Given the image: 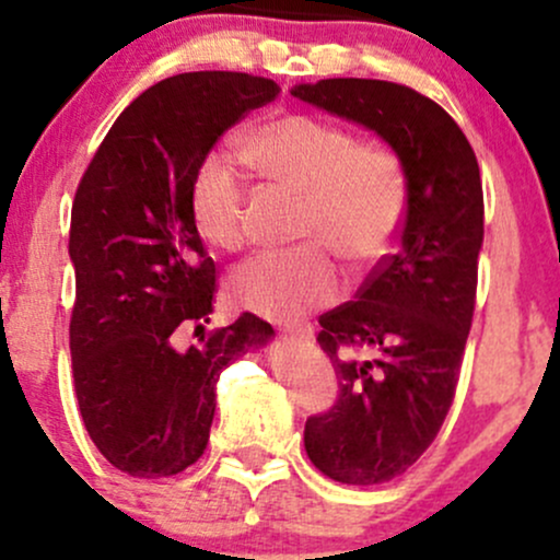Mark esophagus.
I'll return each instance as SVG.
<instances>
[{
    "instance_id": "1",
    "label": "esophagus",
    "mask_w": 560,
    "mask_h": 560,
    "mask_svg": "<svg viewBox=\"0 0 560 560\" xmlns=\"http://www.w3.org/2000/svg\"><path fill=\"white\" fill-rule=\"evenodd\" d=\"M287 334L294 339H302V342H311L313 339V326H287Z\"/></svg>"
}]
</instances>
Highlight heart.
I'll list each match as a JSON object with an SVG mask.
<instances>
[{
  "instance_id": "b5f03b06",
  "label": "heart",
  "mask_w": 560,
  "mask_h": 560,
  "mask_svg": "<svg viewBox=\"0 0 560 560\" xmlns=\"http://www.w3.org/2000/svg\"><path fill=\"white\" fill-rule=\"evenodd\" d=\"M247 155L271 182L305 195L292 249L262 253L229 279L236 305L266 316H300L329 305L342 292V268L382 262L408 215V171L387 141L307 113H281L247 133ZM247 176L226 152L199 160L189 184V215L210 247L240 249L247 242Z\"/></svg>"
}]
</instances>
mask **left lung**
Masks as SVG:
<instances>
[{"label": "left lung", "instance_id": "obj_1", "mask_svg": "<svg viewBox=\"0 0 560 560\" xmlns=\"http://www.w3.org/2000/svg\"><path fill=\"white\" fill-rule=\"evenodd\" d=\"M292 94L376 131L408 171L397 253L355 300L318 318L339 397L305 421L307 458L320 474L382 485L432 445L458 387L485 236L479 163L458 124L402 83L324 79Z\"/></svg>", "mask_w": 560, "mask_h": 560}]
</instances>
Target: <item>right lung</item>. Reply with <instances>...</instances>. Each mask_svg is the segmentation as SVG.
I'll return each instance as SVG.
<instances>
[{
  "mask_svg": "<svg viewBox=\"0 0 560 560\" xmlns=\"http://www.w3.org/2000/svg\"><path fill=\"white\" fill-rule=\"evenodd\" d=\"M276 94V81L231 70L160 81L120 113L75 189V397L96 450L128 477H173L195 464L221 371L273 334L253 313L205 331L215 262L191 223L189 184L215 141ZM189 328L200 339L182 348Z\"/></svg>",
  "mask_w": 560,
  "mask_h": 560,
  "instance_id": "add662e5",
  "label": "right lung"
}]
</instances>
